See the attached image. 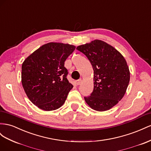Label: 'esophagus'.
Instances as JSON below:
<instances>
[{
  "label": "esophagus",
  "mask_w": 151,
  "mask_h": 151,
  "mask_svg": "<svg viewBox=\"0 0 151 151\" xmlns=\"http://www.w3.org/2000/svg\"><path fill=\"white\" fill-rule=\"evenodd\" d=\"M81 82H82V80H81V79L77 80V81H76V84L77 85H79L81 83Z\"/></svg>",
  "instance_id": "esophagus-1"
}]
</instances>
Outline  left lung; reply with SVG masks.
I'll use <instances>...</instances> for the list:
<instances>
[{"label":"left lung","instance_id":"8db88e82","mask_svg":"<svg viewBox=\"0 0 151 151\" xmlns=\"http://www.w3.org/2000/svg\"><path fill=\"white\" fill-rule=\"evenodd\" d=\"M89 60L94 70V88L84 100L91 109L105 111L124 96L129 82V68L124 57L112 46L95 40L77 47Z\"/></svg>","mask_w":151,"mask_h":151}]
</instances>
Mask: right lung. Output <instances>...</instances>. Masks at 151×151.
<instances>
[{
  "label": "right lung",
  "instance_id": "add662e5",
  "mask_svg": "<svg viewBox=\"0 0 151 151\" xmlns=\"http://www.w3.org/2000/svg\"><path fill=\"white\" fill-rule=\"evenodd\" d=\"M76 47L50 42L40 47L24 61L22 83L29 100L46 111L63 105L73 85L67 78L65 62Z\"/></svg>",
  "mask_w": 151,
  "mask_h": 151
}]
</instances>
